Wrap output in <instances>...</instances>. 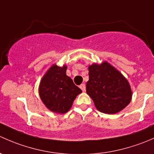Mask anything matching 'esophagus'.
<instances>
[{
  "mask_svg": "<svg viewBox=\"0 0 154 154\" xmlns=\"http://www.w3.org/2000/svg\"><path fill=\"white\" fill-rule=\"evenodd\" d=\"M82 90V91L83 92H85V90H86V86H85V84H82V85H80V87H79Z\"/></svg>",
  "mask_w": 154,
  "mask_h": 154,
  "instance_id": "1",
  "label": "esophagus"
}]
</instances>
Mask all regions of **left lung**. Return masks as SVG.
<instances>
[{
	"instance_id": "obj_1",
	"label": "left lung",
	"mask_w": 154,
	"mask_h": 154,
	"mask_svg": "<svg viewBox=\"0 0 154 154\" xmlns=\"http://www.w3.org/2000/svg\"><path fill=\"white\" fill-rule=\"evenodd\" d=\"M88 69L86 91L99 111L115 114L130 104L133 95L131 85L116 68L103 61L93 63Z\"/></svg>"
}]
</instances>
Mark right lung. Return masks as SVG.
I'll return each mask as SVG.
<instances>
[{
    "instance_id": "1",
    "label": "right lung",
    "mask_w": 154,
    "mask_h": 154,
    "mask_svg": "<svg viewBox=\"0 0 154 154\" xmlns=\"http://www.w3.org/2000/svg\"><path fill=\"white\" fill-rule=\"evenodd\" d=\"M66 64L59 66L54 64L41 79L38 93L44 105L55 113H66L82 90L74 85L66 74Z\"/></svg>"
}]
</instances>
